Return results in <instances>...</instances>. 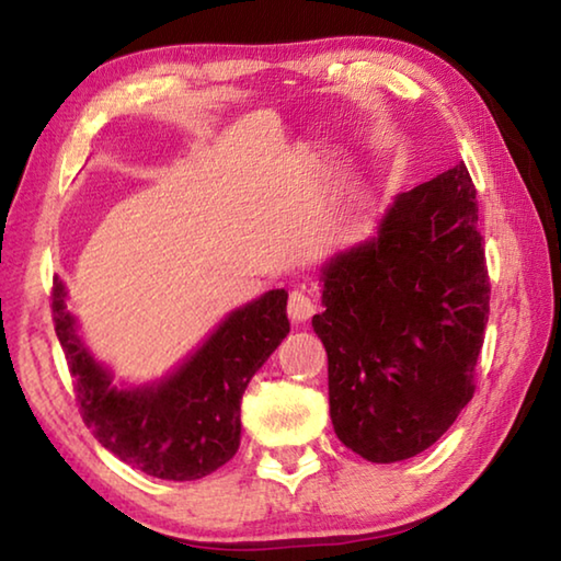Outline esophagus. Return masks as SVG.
Wrapping results in <instances>:
<instances>
[{
  "label": "esophagus",
  "mask_w": 561,
  "mask_h": 561,
  "mask_svg": "<svg viewBox=\"0 0 561 561\" xmlns=\"http://www.w3.org/2000/svg\"><path fill=\"white\" fill-rule=\"evenodd\" d=\"M287 314L294 321V324H301L317 314V301L309 297L307 291H291L289 301H287Z\"/></svg>",
  "instance_id": "1"
}]
</instances>
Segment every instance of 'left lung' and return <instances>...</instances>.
<instances>
[{
  "label": "left lung",
  "instance_id": "left-lung-1",
  "mask_svg": "<svg viewBox=\"0 0 561 561\" xmlns=\"http://www.w3.org/2000/svg\"><path fill=\"white\" fill-rule=\"evenodd\" d=\"M311 327L329 356L339 440L398 462L440 438L474 393L490 277L465 163L396 195L371 240L321 270Z\"/></svg>",
  "mask_w": 561,
  "mask_h": 561
}]
</instances>
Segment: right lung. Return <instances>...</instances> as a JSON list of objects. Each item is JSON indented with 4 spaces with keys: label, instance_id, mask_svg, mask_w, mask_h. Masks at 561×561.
<instances>
[{
    "label": "right lung",
    "instance_id": "1",
    "mask_svg": "<svg viewBox=\"0 0 561 561\" xmlns=\"http://www.w3.org/2000/svg\"><path fill=\"white\" fill-rule=\"evenodd\" d=\"M51 317L83 423L130 468L175 482L201 480L237 453L244 388L289 334L287 291L272 289L234 309L160 383L116 388L108 368L83 346L59 279Z\"/></svg>",
    "mask_w": 561,
    "mask_h": 561
}]
</instances>
